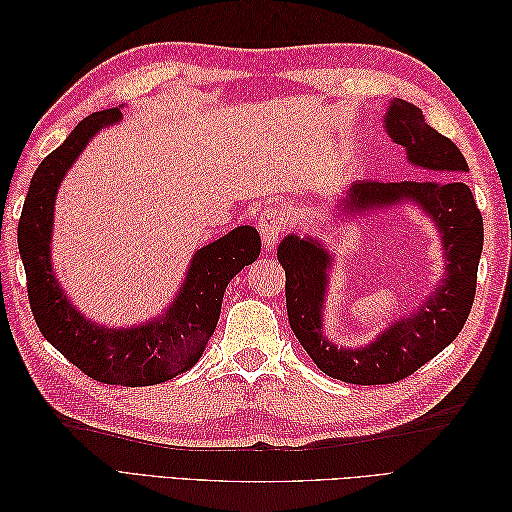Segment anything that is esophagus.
I'll list each match as a JSON object with an SVG mask.
<instances>
[{
	"label": "esophagus",
	"instance_id": "obj_1",
	"mask_svg": "<svg viewBox=\"0 0 512 512\" xmlns=\"http://www.w3.org/2000/svg\"><path fill=\"white\" fill-rule=\"evenodd\" d=\"M284 228H286V220L280 209H267L260 213L258 230H260L262 243H265V250H273L277 241H280Z\"/></svg>",
	"mask_w": 512,
	"mask_h": 512
}]
</instances>
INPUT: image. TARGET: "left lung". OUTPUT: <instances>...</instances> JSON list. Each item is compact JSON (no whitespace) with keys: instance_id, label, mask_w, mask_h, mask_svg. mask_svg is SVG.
<instances>
[{"instance_id":"1","label":"left lung","mask_w":512,"mask_h":512,"mask_svg":"<svg viewBox=\"0 0 512 512\" xmlns=\"http://www.w3.org/2000/svg\"><path fill=\"white\" fill-rule=\"evenodd\" d=\"M384 130L406 149V160L423 170L418 181H354L337 198L335 211L378 213L397 205H414L436 226L444 275L410 316L389 322L365 346H337L324 329L329 271L335 256L307 232L286 235L277 260L286 271V307L290 329L324 374L352 384H391L404 380L440 354L463 329L474 303L476 271L483 252V215L461 177L468 162L451 138L433 130L418 106L393 98L384 115Z\"/></svg>"}]
</instances>
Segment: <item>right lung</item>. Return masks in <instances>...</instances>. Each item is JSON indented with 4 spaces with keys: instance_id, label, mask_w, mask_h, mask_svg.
<instances>
[{
    "instance_id": "obj_1",
    "label": "right lung",
    "mask_w": 512,
    "mask_h": 512,
    "mask_svg": "<svg viewBox=\"0 0 512 512\" xmlns=\"http://www.w3.org/2000/svg\"><path fill=\"white\" fill-rule=\"evenodd\" d=\"M119 119V108L85 117L42 160L19 220V252L29 305L46 342L98 382L149 386L177 378L198 363L218 324L226 286L258 258L260 235L252 226H237L200 247L175 299L160 316L134 327H104L76 309L57 280L51 258L57 190L91 138Z\"/></svg>"
}]
</instances>
